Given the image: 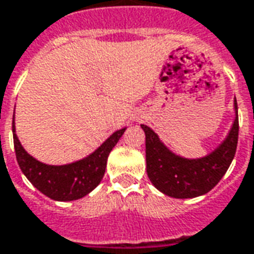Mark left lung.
<instances>
[{
  "instance_id": "left-lung-1",
  "label": "left lung",
  "mask_w": 254,
  "mask_h": 254,
  "mask_svg": "<svg viewBox=\"0 0 254 254\" xmlns=\"http://www.w3.org/2000/svg\"><path fill=\"white\" fill-rule=\"evenodd\" d=\"M235 106V121L227 139L199 159H186L170 152L157 133L141 125L145 133L147 175L161 192L172 198H195L209 192L226 175L238 144V106Z\"/></svg>"
}]
</instances>
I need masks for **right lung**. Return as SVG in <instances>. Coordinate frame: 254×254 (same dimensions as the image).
Returning <instances> with one entry per match:
<instances>
[{
  "label": "right lung",
  "instance_id": "add662e5",
  "mask_svg": "<svg viewBox=\"0 0 254 254\" xmlns=\"http://www.w3.org/2000/svg\"><path fill=\"white\" fill-rule=\"evenodd\" d=\"M12 132L17 164L30 183L51 199L74 201L89 194L102 182L109 154L121 139L125 127L113 133L89 157L62 166L42 164L24 151L15 133V122H12Z\"/></svg>",
  "mask_w": 254,
  "mask_h": 254
}]
</instances>
